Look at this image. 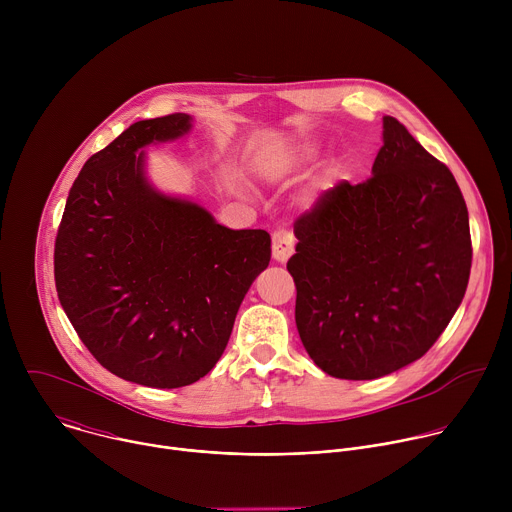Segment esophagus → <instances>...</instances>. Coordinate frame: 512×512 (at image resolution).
<instances>
[{
    "mask_svg": "<svg viewBox=\"0 0 512 512\" xmlns=\"http://www.w3.org/2000/svg\"><path fill=\"white\" fill-rule=\"evenodd\" d=\"M296 249V237L285 229H279L273 233V259L279 263H285L291 253Z\"/></svg>",
    "mask_w": 512,
    "mask_h": 512,
    "instance_id": "obj_1",
    "label": "esophagus"
}]
</instances>
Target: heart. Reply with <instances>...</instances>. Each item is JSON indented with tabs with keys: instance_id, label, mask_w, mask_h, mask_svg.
<instances>
[{
	"instance_id": "b5f03b06",
	"label": "heart",
	"mask_w": 512,
	"mask_h": 512,
	"mask_svg": "<svg viewBox=\"0 0 512 512\" xmlns=\"http://www.w3.org/2000/svg\"><path fill=\"white\" fill-rule=\"evenodd\" d=\"M265 172H267V174H269V176H273V174H277V168H275V166H271V164H269V166H267V168H265Z\"/></svg>"
}]
</instances>
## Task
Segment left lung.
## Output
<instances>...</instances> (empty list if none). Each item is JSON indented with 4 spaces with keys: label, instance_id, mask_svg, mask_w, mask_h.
I'll return each instance as SVG.
<instances>
[{
    "label": "left lung",
    "instance_id": "1",
    "mask_svg": "<svg viewBox=\"0 0 512 512\" xmlns=\"http://www.w3.org/2000/svg\"><path fill=\"white\" fill-rule=\"evenodd\" d=\"M294 233L296 324L330 377L369 381L407 367L466 294L472 241L460 186L395 117H383L373 176L326 190Z\"/></svg>",
    "mask_w": 512,
    "mask_h": 512
}]
</instances>
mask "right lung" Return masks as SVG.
<instances>
[{"instance_id":"add662e5","label":"right lung","mask_w":512,"mask_h":512,"mask_svg":"<svg viewBox=\"0 0 512 512\" xmlns=\"http://www.w3.org/2000/svg\"><path fill=\"white\" fill-rule=\"evenodd\" d=\"M190 127L186 113L137 121L91 156L54 245L56 291L72 328L109 373L143 387L202 379L271 259L267 231L227 229L145 178L138 150Z\"/></svg>"}]
</instances>
